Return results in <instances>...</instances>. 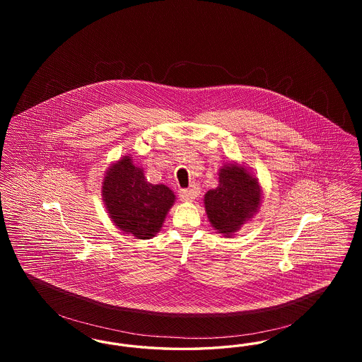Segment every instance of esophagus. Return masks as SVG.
I'll use <instances>...</instances> for the list:
<instances>
[{
	"label": "esophagus",
	"mask_w": 362,
	"mask_h": 362,
	"mask_svg": "<svg viewBox=\"0 0 362 362\" xmlns=\"http://www.w3.org/2000/svg\"><path fill=\"white\" fill-rule=\"evenodd\" d=\"M197 195H198L197 189H180L179 192V197L183 202H192Z\"/></svg>",
	"instance_id": "esophagus-1"
}]
</instances>
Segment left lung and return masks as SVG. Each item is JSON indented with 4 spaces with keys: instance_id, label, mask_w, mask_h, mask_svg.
<instances>
[{
    "instance_id": "left-lung-1",
    "label": "left lung",
    "mask_w": 362,
    "mask_h": 362,
    "mask_svg": "<svg viewBox=\"0 0 362 362\" xmlns=\"http://www.w3.org/2000/svg\"><path fill=\"white\" fill-rule=\"evenodd\" d=\"M262 199L258 177L244 163L229 161L218 170V186L207 191L204 205L214 230L233 238L258 213Z\"/></svg>"
}]
</instances>
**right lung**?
<instances>
[{
  "mask_svg": "<svg viewBox=\"0 0 362 362\" xmlns=\"http://www.w3.org/2000/svg\"><path fill=\"white\" fill-rule=\"evenodd\" d=\"M102 198L112 224L141 240L155 238L176 201L170 187L148 182L130 153L105 170Z\"/></svg>",
  "mask_w": 362,
  "mask_h": 362,
  "instance_id": "add662e5",
  "label": "right lung"
}]
</instances>
